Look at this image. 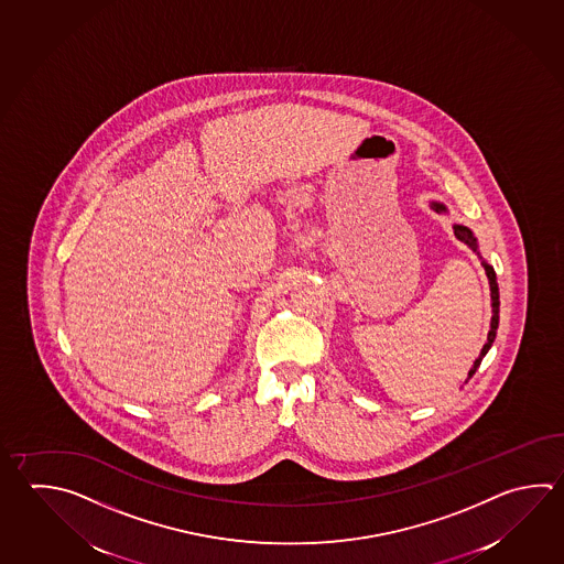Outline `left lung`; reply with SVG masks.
Segmentation results:
<instances>
[{"label":"left lung","mask_w":564,"mask_h":564,"mask_svg":"<svg viewBox=\"0 0 564 564\" xmlns=\"http://www.w3.org/2000/svg\"><path fill=\"white\" fill-rule=\"evenodd\" d=\"M431 209L436 213H446V207L443 203H431ZM453 229H455V237H457L458 241H463V243L468 245L475 253H477L478 259H480V265L485 267V273L489 276V285H490V308H492V317H490V330L489 337H487V343H485V347L480 349V355H478L477 361L473 362V367H470V371H468V379L475 375V371L478 369V365L482 361V357L489 352L490 347H492V340L497 337V329H499V283H497V275H495V269L492 265H489L482 257H480V251H478V241L477 237L473 235V231L465 227V225H453ZM467 379V381H468Z\"/></svg>","instance_id":"1"}]
</instances>
